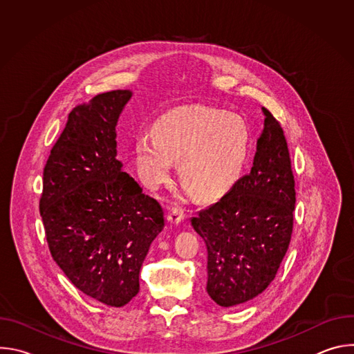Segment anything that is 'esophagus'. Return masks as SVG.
<instances>
[{
  "label": "esophagus",
  "mask_w": 354,
  "mask_h": 354,
  "mask_svg": "<svg viewBox=\"0 0 354 354\" xmlns=\"http://www.w3.org/2000/svg\"><path fill=\"white\" fill-rule=\"evenodd\" d=\"M185 218H186V214H185L183 209H180L178 206L169 209V212H168V221L171 224H180Z\"/></svg>",
  "instance_id": "obj_1"
}]
</instances>
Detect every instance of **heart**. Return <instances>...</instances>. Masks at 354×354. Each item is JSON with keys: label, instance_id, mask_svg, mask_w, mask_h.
I'll list each match as a JSON object with an SVG mask.
<instances>
[{"label": "heart", "instance_id": "obj_1", "mask_svg": "<svg viewBox=\"0 0 354 354\" xmlns=\"http://www.w3.org/2000/svg\"><path fill=\"white\" fill-rule=\"evenodd\" d=\"M136 160L149 187L165 183L179 161L180 180L201 201L224 196L242 176L250 153L246 122L212 106H186L162 116L154 136H140Z\"/></svg>", "mask_w": 354, "mask_h": 354}]
</instances>
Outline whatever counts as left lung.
<instances>
[{
  "label": "left lung",
  "instance_id": "8db88e82",
  "mask_svg": "<svg viewBox=\"0 0 354 354\" xmlns=\"http://www.w3.org/2000/svg\"><path fill=\"white\" fill-rule=\"evenodd\" d=\"M265 127L248 175L192 218L207 246V292L236 307L268 288L290 245L295 183L280 123L262 108Z\"/></svg>",
  "mask_w": 354,
  "mask_h": 354
}]
</instances>
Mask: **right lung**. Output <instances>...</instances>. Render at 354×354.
Masks as SVG:
<instances>
[{
	"instance_id": "1",
	"label": "right lung",
	"mask_w": 354,
	"mask_h": 354,
	"mask_svg": "<svg viewBox=\"0 0 354 354\" xmlns=\"http://www.w3.org/2000/svg\"><path fill=\"white\" fill-rule=\"evenodd\" d=\"M131 91L74 108L43 169L40 216L50 254L88 297L123 307L138 292L151 242L164 228L158 201L116 158L118 119Z\"/></svg>"
}]
</instances>
